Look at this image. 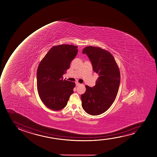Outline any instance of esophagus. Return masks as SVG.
I'll use <instances>...</instances> for the list:
<instances>
[{
  "mask_svg": "<svg viewBox=\"0 0 157 157\" xmlns=\"http://www.w3.org/2000/svg\"><path fill=\"white\" fill-rule=\"evenodd\" d=\"M81 85V83H80L78 82H76V85L77 86H79Z\"/></svg>",
  "mask_w": 157,
  "mask_h": 157,
  "instance_id": "esophagus-1",
  "label": "esophagus"
}]
</instances>
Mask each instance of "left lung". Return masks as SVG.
Wrapping results in <instances>:
<instances>
[{"label": "left lung", "instance_id": "obj_1", "mask_svg": "<svg viewBox=\"0 0 157 157\" xmlns=\"http://www.w3.org/2000/svg\"><path fill=\"white\" fill-rule=\"evenodd\" d=\"M82 53L87 55L99 77L94 87L86 86V91L81 95L82 106L89 114L98 115L107 111L116 99L121 80L120 69L113 55L105 49L87 46Z\"/></svg>", "mask_w": 157, "mask_h": 157}]
</instances>
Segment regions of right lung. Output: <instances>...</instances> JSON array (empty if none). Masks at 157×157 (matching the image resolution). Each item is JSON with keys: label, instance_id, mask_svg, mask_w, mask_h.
I'll return each mask as SVG.
<instances>
[{"label": "right lung", "instance_id": "add662e5", "mask_svg": "<svg viewBox=\"0 0 157 157\" xmlns=\"http://www.w3.org/2000/svg\"><path fill=\"white\" fill-rule=\"evenodd\" d=\"M78 46L62 44L52 47L37 70V89L45 105L54 111L63 109L74 92L75 83L63 80V75L78 53Z\"/></svg>", "mask_w": 157, "mask_h": 157}]
</instances>
